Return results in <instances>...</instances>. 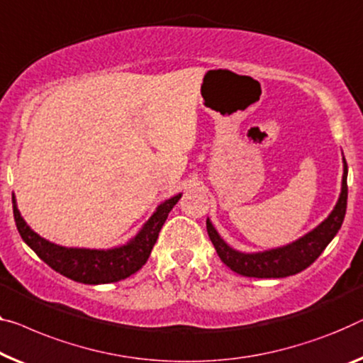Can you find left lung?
I'll use <instances>...</instances> for the list:
<instances>
[{
    "label": "left lung",
    "instance_id": "8db88e82",
    "mask_svg": "<svg viewBox=\"0 0 363 363\" xmlns=\"http://www.w3.org/2000/svg\"><path fill=\"white\" fill-rule=\"evenodd\" d=\"M342 161V187H340V196L336 207L315 230H311L310 233L290 242V245L262 252L236 251L226 245L223 238L215 230L212 221L207 218L210 241L213 242L216 254L225 266H228L236 274L245 275V277L257 279H282L310 267L321 256V252L326 250V246L333 241V238L337 235L340 226H342L345 208H347V163H345V160Z\"/></svg>",
    "mask_w": 363,
    "mask_h": 363
}]
</instances>
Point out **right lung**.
I'll return each instance as SVG.
<instances>
[{
    "instance_id": "1",
    "label": "right lung",
    "mask_w": 363,
    "mask_h": 363,
    "mask_svg": "<svg viewBox=\"0 0 363 363\" xmlns=\"http://www.w3.org/2000/svg\"><path fill=\"white\" fill-rule=\"evenodd\" d=\"M182 194L164 200L158 205L156 212L150 216L142 230L125 245L112 250H86V247H65L47 241L26 223L21 216L16 197L13 194V213L18 231L27 246L39 256L43 262L65 277L79 284L99 285L112 284L130 277L148 261L167 213L179 202Z\"/></svg>"
}]
</instances>
